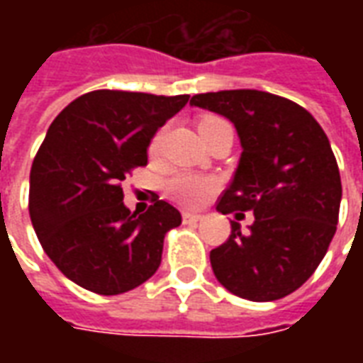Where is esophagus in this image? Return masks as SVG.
Here are the masks:
<instances>
[{"label":"esophagus","mask_w":363,"mask_h":363,"mask_svg":"<svg viewBox=\"0 0 363 363\" xmlns=\"http://www.w3.org/2000/svg\"><path fill=\"white\" fill-rule=\"evenodd\" d=\"M200 220H202V216H200V213H192V212L182 213V221H184V223H196V221Z\"/></svg>","instance_id":"esophagus-1"}]
</instances>
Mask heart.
<instances>
[{
  "label": "heart",
  "mask_w": 363,
  "mask_h": 363,
  "mask_svg": "<svg viewBox=\"0 0 363 363\" xmlns=\"http://www.w3.org/2000/svg\"><path fill=\"white\" fill-rule=\"evenodd\" d=\"M216 122H221V118H216V116H204L198 122V130L202 128H208L216 124ZM159 143V135L153 140L151 147L155 150ZM213 189V182L206 177H198V174L192 173H177L173 177H169L165 181V192L167 196L173 198L174 202L184 206H200L204 202L206 198L210 196V192Z\"/></svg>",
  "instance_id": "obj_1"
}]
</instances>
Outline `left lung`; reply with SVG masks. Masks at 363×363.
<instances>
[{"label": "left lung", "instance_id": "obj_1", "mask_svg": "<svg viewBox=\"0 0 363 363\" xmlns=\"http://www.w3.org/2000/svg\"><path fill=\"white\" fill-rule=\"evenodd\" d=\"M190 104L231 120L243 147L218 212L255 216L249 231L231 221L210 252L216 278L251 301L289 296L317 270L338 223L342 184L327 134L303 106L267 91L202 93Z\"/></svg>", "mask_w": 363, "mask_h": 363}]
</instances>
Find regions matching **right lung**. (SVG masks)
<instances>
[{
	"label": "right lung",
	"mask_w": 363,
	"mask_h": 363,
	"mask_svg": "<svg viewBox=\"0 0 363 363\" xmlns=\"http://www.w3.org/2000/svg\"><path fill=\"white\" fill-rule=\"evenodd\" d=\"M189 95L99 89L54 118L30 169L28 212L44 252L66 278L99 296L150 280L167 231L181 212L153 200L147 212L124 206L122 181L147 165V145Z\"/></svg>",
	"instance_id": "obj_1"
}]
</instances>
